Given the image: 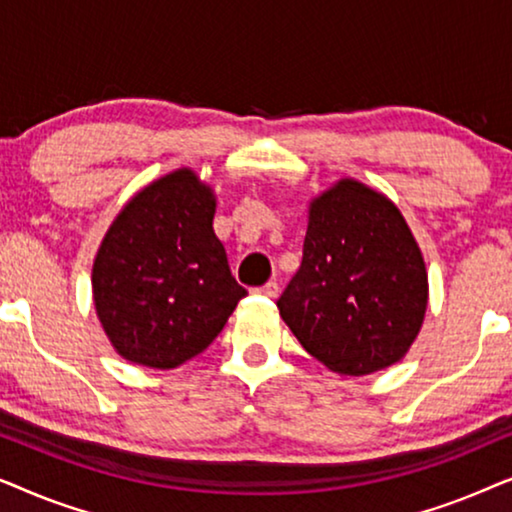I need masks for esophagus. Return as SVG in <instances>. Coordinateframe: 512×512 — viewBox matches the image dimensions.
Instances as JSON below:
<instances>
[{
    "label": "esophagus",
    "instance_id": "obj_1",
    "mask_svg": "<svg viewBox=\"0 0 512 512\" xmlns=\"http://www.w3.org/2000/svg\"><path fill=\"white\" fill-rule=\"evenodd\" d=\"M256 293H258V296H265V298H277V293H279V284H277V282H268V284L258 286Z\"/></svg>",
    "mask_w": 512,
    "mask_h": 512
}]
</instances>
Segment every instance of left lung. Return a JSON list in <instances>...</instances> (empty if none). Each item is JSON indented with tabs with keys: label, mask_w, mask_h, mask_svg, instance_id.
<instances>
[{
	"label": "left lung",
	"mask_w": 512,
	"mask_h": 512,
	"mask_svg": "<svg viewBox=\"0 0 512 512\" xmlns=\"http://www.w3.org/2000/svg\"><path fill=\"white\" fill-rule=\"evenodd\" d=\"M429 275L401 209L352 177L310 200L303 263L277 300L307 354L338 375L394 366L422 331Z\"/></svg>",
	"instance_id": "8db88e82"
}]
</instances>
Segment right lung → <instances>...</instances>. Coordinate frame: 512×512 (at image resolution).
<instances>
[{
	"label": "right lung",
	"mask_w": 512,
	"mask_h": 512,
	"mask_svg": "<svg viewBox=\"0 0 512 512\" xmlns=\"http://www.w3.org/2000/svg\"><path fill=\"white\" fill-rule=\"evenodd\" d=\"M216 195L191 167L125 202L93 261V300L111 347L170 370L212 345L247 291L214 235Z\"/></svg>",
	"instance_id": "right-lung-1"
}]
</instances>
